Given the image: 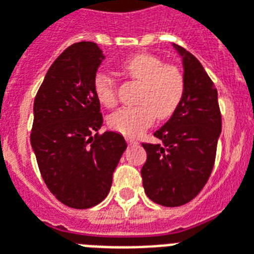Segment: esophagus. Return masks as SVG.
<instances>
[{"instance_id": "esophagus-1", "label": "esophagus", "mask_w": 254, "mask_h": 254, "mask_svg": "<svg viewBox=\"0 0 254 254\" xmlns=\"http://www.w3.org/2000/svg\"><path fill=\"white\" fill-rule=\"evenodd\" d=\"M126 141H127L128 144H136L137 143V140H135L132 137H126Z\"/></svg>"}]
</instances>
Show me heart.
Here are the masks:
<instances>
[{
  "mask_svg": "<svg viewBox=\"0 0 254 254\" xmlns=\"http://www.w3.org/2000/svg\"><path fill=\"white\" fill-rule=\"evenodd\" d=\"M122 70L131 79L140 83L137 103L123 107L109 117L110 128L126 136H137L159 121L170 119L186 94V76L178 64H164L162 58L148 53L128 57L122 64ZM96 99L106 107L117 105L118 88L113 76L98 72L92 80Z\"/></svg>",
  "mask_w": 254,
  "mask_h": 254,
  "instance_id": "b5f03b06",
  "label": "heart"
}]
</instances>
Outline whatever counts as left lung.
<instances>
[{
  "mask_svg": "<svg viewBox=\"0 0 254 254\" xmlns=\"http://www.w3.org/2000/svg\"><path fill=\"white\" fill-rule=\"evenodd\" d=\"M175 47L184 57L186 94L176 113L154 133L160 143H143L145 194L164 207H180L200 193L215 166L221 132L215 83L197 58Z\"/></svg>",
  "mask_w": 254,
  "mask_h": 254,
  "instance_id": "8db88e82",
  "label": "left lung"
}]
</instances>
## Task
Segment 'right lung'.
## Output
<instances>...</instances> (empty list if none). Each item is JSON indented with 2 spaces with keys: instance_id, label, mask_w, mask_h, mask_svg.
<instances>
[{
  "instance_id": "add662e5",
  "label": "right lung",
  "mask_w": 254,
  "mask_h": 254,
  "mask_svg": "<svg viewBox=\"0 0 254 254\" xmlns=\"http://www.w3.org/2000/svg\"><path fill=\"white\" fill-rule=\"evenodd\" d=\"M102 60L96 43L68 46L50 66L34 99L30 141L39 172L49 190L75 209L105 200L127 148L121 133L98 132L103 117L92 80Z\"/></svg>"
}]
</instances>
